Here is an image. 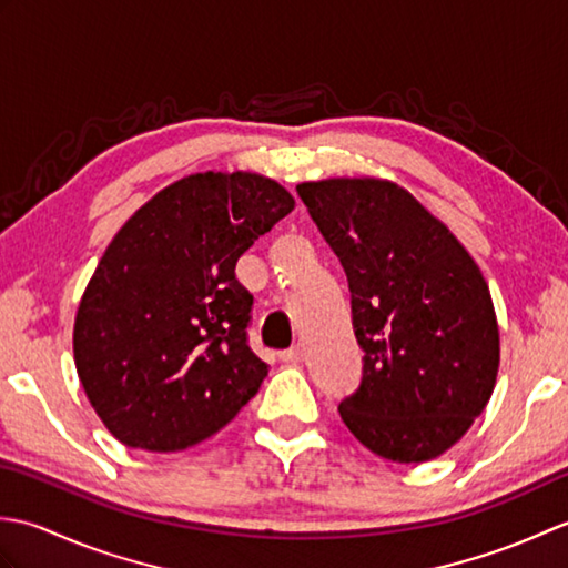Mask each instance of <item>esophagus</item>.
Masks as SVG:
<instances>
[{
  "mask_svg": "<svg viewBox=\"0 0 568 568\" xmlns=\"http://www.w3.org/2000/svg\"><path fill=\"white\" fill-rule=\"evenodd\" d=\"M281 358H283V364H291V366L300 364V361H303V346L285 348V352H281Z\"/></svg>",
  "mask_w": 568,
  "mask_h": 568,
  "instance_id": "obj_1",
  "label": "esophagus"
}]
</instances>
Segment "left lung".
Here are the masks:
<instances>
[{
  "label": "left lung",
  "mask_w": 568,
  "mask_h": 568,
  "mask_svg": "<svg viewBox=\"0 0 568 568\" xmlns=\"http://www.w3.org/2000/svg\"><path fill=\"white\" fill-rule=\"evenodd\" d=\"M297 195L336 253L364 352L339 403L354 437L388 462L444 454L484 413L500 364L490 291L437 216L388 180L334 178Z\"/></svg>",
  "instance_id": "obj_1"
}]
</instances>
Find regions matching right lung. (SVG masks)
Returning a JSON list of instances; mask_svg holds the SVG:
<instances>
[{"label":"right lung","mask_w":568,"mask_h":568,"mask_svg":"<svg viewBox=\"0 0 568 568\" xmlns=\"http://www.w3.org/2000/svg\"><path fill=\"white\" fill-rule=\"evenodd\" d=\"M295 200L256 173H197L149 200L106 246L78 307L84 393L114 437L183 452L232 422L268 364L251 352L236 261Z\"/></svg>","instance_id":"right-lung-1"}]
</instances>
